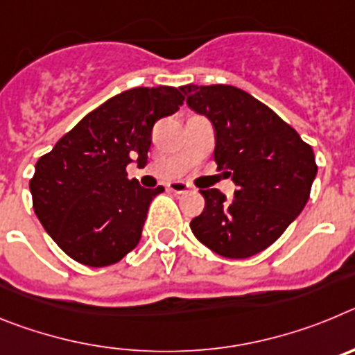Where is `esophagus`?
<instances>
[{
    "mask_svg": "<svg viewBox=\"0 0 355 355\" xmlns=\"http://www.w3.org/2000/svg\"><path fill=\"white\" fill-rule=\"evenodd\" d=\"M168 190L174 193H184L190 190V187H188L187 183H181V181H174V183L168 184Z\"/></svg>",
    "mask_w": 355,
    "mask_h": 355,
    "instance_id": "obj_1",
    "label": "esophagus"
}]
</instances>
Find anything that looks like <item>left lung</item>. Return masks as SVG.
<instances>
[{
    "instance_id": "8db88e82",
    "label": "left lung",
    "mask_w": 355,
    "mask_h": 355,
    "mask_svg": "<svg viewBox=\"0 0 355 355\" xmlns=\"http://www.w3.org/2000/svg\"><path fill=\"white\" fill-rule=\"evenodd\" d=\"M181 92L213 122L215 162L238 187L231 200L218 188L200 190L206 206L190 229L224 258H250L270 247L306 206L318 171L313 147L245 90L184 85Z\"/></svg>"
}]
</instances>
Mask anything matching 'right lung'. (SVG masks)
I'll return each instance as SVG.
<instances>
[{
    "instance_id": "obj_1",
    "label": "right lung",
    "mask_w": 355,
    "mask_h": 355,
    "mask_svg": "<svg viewBox=\"0 0 355 355\" xmlns=\"http://www.w3.org/2000/svg\"><path fill=\"white\" fill-rule=\"evenodd\" d=\"M184 96L175 87H137L97 106L42 155L30 180L40 224L69 258L101 268L139 245L153 197L128 178L133 156L147 163L153 126L175 114Z\"/></svg>"
}]
</instances>
